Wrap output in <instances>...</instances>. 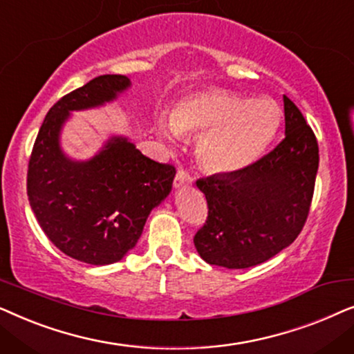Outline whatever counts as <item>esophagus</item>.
Returning <instances> with one entry per match:
<instances>
[{
    "label": "esophagus",
    "instance_id": "esophagus-1",
    "mask_svg": "<svg viewBox=\"0 0 354 354\" xmlns=\"http://www.w3.org/2000/svg\"><path fill=\"white\" fill-rule=\"evenodd\" d=\"M192 182H193V177L190 176V174H188L187 171H183V169H178L176 174V178H174V187L180 188L185 185H192Z\"/></svg>",
    "mask_w": 354,
    "mask_h": 354
}]
</instances>
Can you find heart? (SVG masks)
Instances as JSON below:
<instances>
[{
	"instance_id": "obj_1",
	"label": "heart",
	"mask_w": 354,
	"mask_h": 354,
	"mask_svg": "<svg viewBox=\"0 0 354 354\" xmlns=\"http://www.w3.org/2000/svg\"><path fill=\"white\" fill-rule=\"evenodd\" d=\"M280 124L279 106L224 88H209L182 100L171 119L159 118L158 135L174 145L201 135L198 158L212 172L234 174L263 156Z\"/></svg>"
}]
</instances>
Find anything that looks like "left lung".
<instances>
[{"instance_id":"1","label":"left lung","mask_w":354,"mask_h":354,"mask_svg":"<svg viewBox=\"0 0 354 354\" xmlns=\"http://www.w3.org/2000/svg\"><path fill=\"white\" fill-rule=\"evenodd\" d=\"M285 138L272 151L234 174L196 180L207 219L195 246L207 264L227 269L258 266L280 253L303 230L319 167L316 135L283 96Z\"/></svg>"}]
</instances>
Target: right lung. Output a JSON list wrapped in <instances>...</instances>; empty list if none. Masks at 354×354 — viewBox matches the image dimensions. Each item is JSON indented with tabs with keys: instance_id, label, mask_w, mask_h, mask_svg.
I'll return each mask as SVG.
<instances>
[{
	"instance_id": "right-lung-1",
	"label": "right lung",
	"mask_w": 354,
	"mask_h": 354,
	"mask_svg": "<svg viewBox=\"0 0 354 354\" xmlns=\"http://www.w3.org/2000/svg\"><path fill=\"white\" fill-rule=\"evenodd\" d=\"M125 75H100L48 111L33 145L27 195L51 243L82 263H118L142 235L149 212L172 190L176 167L153 161L124 137H113L88 161L59 147L72 111L109 103L127 90Z\"/></svg>"
}]
</instances>
